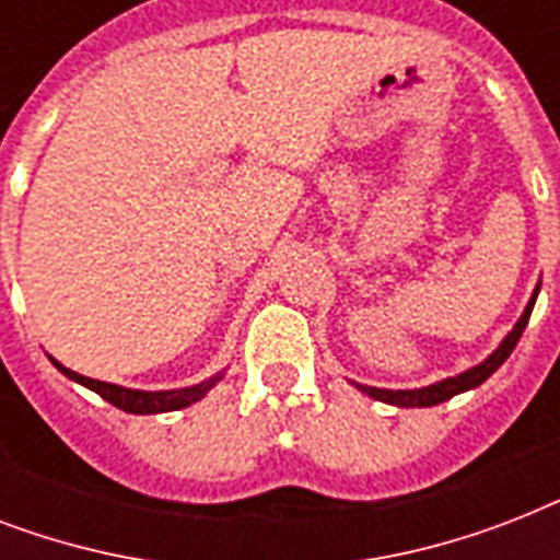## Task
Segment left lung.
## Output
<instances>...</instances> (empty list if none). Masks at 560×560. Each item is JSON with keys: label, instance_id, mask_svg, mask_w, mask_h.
<instances>
[{"label": "left lung", "instance_id": "obj_1", "mask_svg": "<svg viewBox=\"0 0 560 560\" xmlns=\"http://www.w3.org/2000/svg\"><path fill=\"white\" fill-rule=\"evenodd\" d=\"M538 290H540V284L535 288V293H532L529 305H526L523 316L517 319V325H514L512 331H509V337L500 342V349H497L491 358L482 360L479 366L456 374V377H447V381L430 383V386H424V389H377V386H363V383H358V389L366 392L369 398L383 400V404H392V407H435V404L451 400L453 395H459V392L474 389V386H479L482 381H488V377H491V374L503 366L505 360H509V354L514 351L517 340L523 337V328L529 325V316H532V307H535V299H538Z\"/></svg>", "mask_w": 560, "mask_h": 560}]
</instances>
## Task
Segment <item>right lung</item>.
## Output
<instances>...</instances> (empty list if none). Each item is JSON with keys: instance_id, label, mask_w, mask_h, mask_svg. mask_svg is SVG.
Listing matches in <instances>:
<instances>
[{"instance_id": "obj_1", "label": "right lung", "mask_w": 560, "mask_h": 560, "mask_svg": "<svg viewBox=\"0 0 560 560\" xmlns=\"http://www.w3.org/2000/svg\"><path fill=\"white\" fill-rule=\"evenodd\" d=\"M66 377H72L86 389L98 392L101 398L109 400L113 407L125 409V412H133V416H151V412H171V409L191 407L194 400H200L206 392L220 381V374L209 377V381L197 383V386H186V389H165V392H142V389H125V386H116V383L95 381V377H83V374L66 369L63 363L51 360Z\"/></svg>"}]
</instances>
